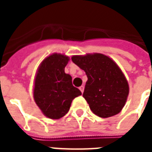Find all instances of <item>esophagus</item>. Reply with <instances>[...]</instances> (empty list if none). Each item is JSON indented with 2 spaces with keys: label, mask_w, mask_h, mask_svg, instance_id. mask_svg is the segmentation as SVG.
Segmentation results:
<instances>
[{
  "label": "esophagus",
  "mask_w": 152,
  "mask_h": 152,
  "mask_svg": "<svg viewBox=\"0 0 152 152\" xmlns=\"http://www.w3.org/2000/svg\"><path fill=\"white\" fill-rule=\"evenodd\" d=\"M84 89H85V86H81L80 87V90L81 91V93L84 92Z\"/></svg>",
  "instance_id": "esophagus-1"
}]
</instances>
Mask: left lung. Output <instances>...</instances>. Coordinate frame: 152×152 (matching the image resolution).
Listing matches in <instances>:
<instances>
[{"mask_svg": "<svg viewBox=\"0 0 152 152\" xmlns=\"http://www.w3.org/2000/svg\"><path fill=\"white\" fill-rule=\"evenodd\" d=\"M72 60L88 77L83 97L91 111L102 118L120 113L127 101L129 87L117 64L99 53L74 55Z\"/></svg>", "mask_w": 152, "mask_h": 152, "instance_id": "obj_1", "label": "left lung"}]
</instances>
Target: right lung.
Listing matches in <instances>:
<instances>
[{"instance_id":"1","label":"right lung","mask_w":152,"mask_h":152,"mask_svg":"<svg viewBox=\"0 0 152 152\" xmlns=\"http://www.w3.org/2000/svg\"><path fill=\"white\" fill-rule=\"evenodd\" d=\"M70 58L52 53L40 63L34 80L35 102L46 117L60 119L68 112L72 100L81 92L72 86V78L64 72Z\"/></svg>"}]
</instances>
